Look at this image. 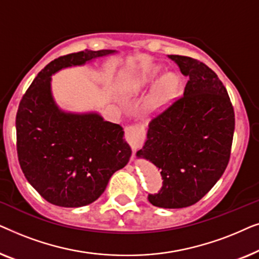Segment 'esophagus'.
<instances>
[{
    "label": "esophagus",
    "mask_w": 259,
    "mask_h": 259,
    "mask_svg": "<svg viewBox=\"0 0 259 259\" xmlns=\"http://www.w3.org/2000/svg\"><path fill=\"white\" fill-rule=\"evenodd\" d=\"M125 138L130 146L132 147L133 151H137L138 148L143 146L145 141V130L143 126L138 125H130L125 128Z\"/></svg>",
    "instance_id": "1"
}]
</instances>
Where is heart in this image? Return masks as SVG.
I'll list each match as a JSON object with an SVG mask.
<instances>
[{
  "label": "heart",
  "mask_w": 259,
  "mask_h": 259,
  "mask_svg": "<svg viewBox=\"0 0 259 259\" xmlns=\"http://www.w3.org/2000/svg\"><path fill=\"white\" fill-rule=\"evenodd\" d=\"M176 79L172 75L166 76L164 80L161 81L160 86H159L158 91L152 97L150 101L151 108H159L160 106L165 105L169 99H171L173 92L176 90Z\"/></svg>",
  "instance_id": "1"
}]
</instances>
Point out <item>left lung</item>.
<instances>
[{
	"mask_svg": "<svg viewBox=\"0 0 259 259\" xmlns=\"http://www.w3.org/2000/svg\"><path fill=\"white\" fill-rule=\"evenodd\" d=\"M189 77L184 95L148 123L139 158L160 169L162 187L148 194L152 205L183 208L199 201L229 164L235 111L228 91L213 70L199 60L168 55Z\"/></svg>",
	"mask_w": 259,
	"mask_h": 259,
	"instance_id": "1",
	"label": "left lung"
}]
</instances>
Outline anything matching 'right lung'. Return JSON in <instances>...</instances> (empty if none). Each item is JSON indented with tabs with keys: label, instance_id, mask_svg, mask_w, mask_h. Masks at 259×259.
<instances>
[{
	"label": "right lung",
	"instance_id": "obj_1",
	"mask_svg": "<svg viewBox=\"0 0 259 259\" xmlns=\"http://www.w3.org/2000/svg\"><path fill=\"white\" fill-rule=\"evenodd\" d=\"M114 52L86 49L60 56L37 74L20 101L16 150L21 169L40 196L56 206L93 203L132 154L121 126L97 113L62 112L51 92L52 74Z\"/></svg>",
	"mask_w": 259,
	"mask_h": 259
}]
</instances>
